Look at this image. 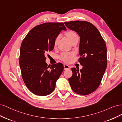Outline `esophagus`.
I'll list each match as a JSON object with an SVG mask.
<instances>
[{
  "label": "esophagus",
  "instance_id": "1",
  "mask_svg": "<svg viewBox=\"0 0 122 122\" xmlns=\"http://www.w3.org/2000/svg\"><path fill=\"white\" fill-rule=\"evenodd\" d=\"M70 68V66L68 65L67 64H64V70H67Z\"/></svg>",
  "mask_w": 122,
  "mask_h": 122
}]
</instances>
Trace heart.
Listing matches in <instances>:
<instances>
[{"label": "heart", "instance_id": "1", "mask_svg": "<svg viewBox=\"0 0 122 122\" xmlns=\"http://www.w3.org/2000/svg\"><path fill=\"white\" fill-rule=\"evenodd\" d=\"M66 36L67 37L68 40L71 41L75 37L78 36L77 34L73 31H68L65 33ZM59 40V36H58L55 38L54 41V46H56L58 42V41ZM73 56V53H63L61 55V59L63 61L65 62H69L71 60V58Z\"/></svg>", "mask_w": 122, "mask_h": 122}]
</instances>
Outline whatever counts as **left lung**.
Segmentation results:
<instances>
[{
  "instance_id": "left-lung-1",
  "label": "left lung",
  "mask_w": 122,
  "mask_h": 122,
  "mask_svg": "<svg viewBox=\"0 0 122 122\" xmlns=\"http://www.w3.org/2000/svg\"><path fill=\"white\" fill-rule=\"evenodd\" d=\"M80 37L78 61L82 68H71L68 81L73 91L81 95L94 92L100 85L107 67V50L105 41L96 27L87 21L65 22Z\"/></svg>"
}]
</instances>
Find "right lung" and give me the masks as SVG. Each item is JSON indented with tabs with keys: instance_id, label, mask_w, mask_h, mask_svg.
Here are the masks:
<instances>
[{
	"instance_id": "obj_1",
	"label": "right lung",
	"mask_w": 122,
	"mask_h": 122,
	"mask_svg": "<svg viewBox=\"0 0 122 122\" xmlns=\"http://www.w3.org/2000/svg\"><path fill=\"white\" fill-rule=\"evenodd\" d=\"M63 23H45L31 29L20 48L19 64L22 78L32 93L46 96L52 93L64 69L61 63L50 67L46 62L47 53L54 48V41L62 30ZM49 55H48V56Z\"/></svg>"
}]
</instances>
